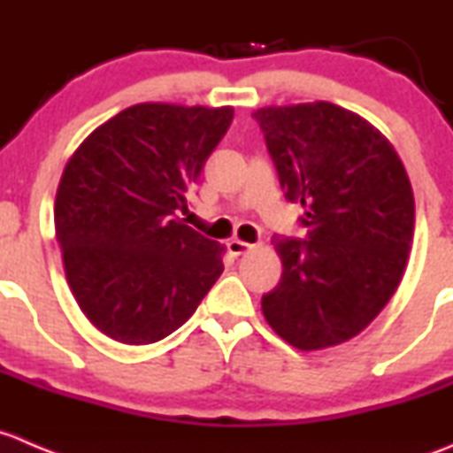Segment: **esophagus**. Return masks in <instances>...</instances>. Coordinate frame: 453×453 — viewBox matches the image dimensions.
<instances>
[{
	"label": "esophagus",
	"instance_id": "esophagus-1",
	"mask_svg": "<svg viewBox=\"0 0 453 453\" xmlns=\"http://www.w3.org/2000/svg\"><path fill=\"white\" fill-rule=\"evenodd\" d=\"M226 249H228V253L231 255H244V253H249V250H253L255 249V244H249V242H242V240H231L226 244Z\"/></svg>",
	"mask_w": 453,
	"mask_h": 453
}]
</instances>
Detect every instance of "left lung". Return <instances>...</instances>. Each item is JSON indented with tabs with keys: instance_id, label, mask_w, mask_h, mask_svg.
<instances>
[{
	"instance_id": "8db88e82",
	"label": "left lung",
	"mask_w": 453,
	"mask_h": 453,
	"mask_svg": "<svg viewBox=\"0 0 453 453\" xmlns=\"http://www.w3.org/2000/svg\"><path fill=\"white\" fill-rule=\"evenodd\" d=\"M253 119L306 240L277 237L281 280L262 297L268 326L299 350L357 337L401 284L414 194L392 142L326 101L262 107Z\"/></svg>"
}]
</instances>
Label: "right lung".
Listing matches in <instances>:
<instances>
[{
  "label": "right lung",
  "mask_w": 453,
  "mask_h": 453,
  "mask_svg": "<svg viewBox=\"0 0 453 453\" xmlns=\"http://www.w3.org/2000/svg\"><path fill=\"white\" fill-rule=\"evenodd\" d=\"M231 120L233 107L138 103L65 165L55 200L65 277L83 315L114 342L172 334L225 271V246L178 211Z\"/></svg>",
  "instance_id": "right-lung-1"
}]
</instances>
